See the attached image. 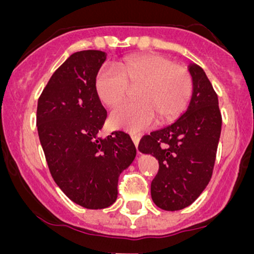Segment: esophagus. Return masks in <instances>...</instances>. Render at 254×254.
<instances>
[{"label":"esophagus","mask_w":254,"mask_h":254,"mask_svg":"<svg viewBox=\"0 0 254 254\" xmlns=\"http://www.w3.org/2000/svg\"><path fill=\"white\" fill-rule=\"evenodd\" d=\"M131 138H132V142H133V144H135V147L138 148L139 136H138V135H131Z\"/></svg>","instance_id":"1"}]
</instances>
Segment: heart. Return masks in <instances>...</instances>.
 <instances>
[{
  "label": "heart",
  "instance_id": "heart-1",
  "mask_svg": "<svg viewBox=\"0 0 254 254\" xmlns=\"http://www.w3.org/2000/svg\"><path fill=\"white\" fill-rule=\"evenodd\" d=\"M129 87H137V101L113 110L109 123L113 129L139 132L149 127L156 116L160 122L179 116L188 106L193 83L188 69L157 54L127 57L119 63L118 70L104 65L95 75V93L106 106L122 103Z\"/></svg>",
  "mask_w": 254,
  "mask_h": 254
}]
</instances>
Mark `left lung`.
Returning <instances> with one entry per match:
<instances>
[{"label": "left lung", "mask_w": 254, "mask_h": 254, "mask_svg": "<svg viewBox=\"0 0 254 254\" xmlns=\"http://www.w3.org/2000/svg\"><path fill=\"white\" fill-rule=\"evenodd\" d=\"M189 70L193 92L186 112L173 124L142 137L138 144L141 153L159 161L151 198L167 211L190 205L210 182L222 127L217 94L205 72L197 64Z\"/></svg>", "instance_id": "obj_1"}]
</instances>
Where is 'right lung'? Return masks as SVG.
Listing matches in <instances>:
<instances>
[{
  "mask_svg": "<svg viewBox=\"0 0 254 254\" xmlns=\"http://www.w3.org/2000/svg\"><path fill=\"white\" fill-rule=\"evenodd\" d=\"M105 60L103 51L75 52L38 99V135L51 176L66 197L87 209L116 202L119 174L136 156L132 139L123 131L98 136L107 112L94 78Z\"/></svg>",
  "mask_w": 254,
  "mask_h": 254,
  "instance_id": "right-lung-1",
  "label": "right lung"
}]
</instances>
